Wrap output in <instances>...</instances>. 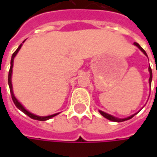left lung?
I'll return each instance as SVG.
<instances>
[{
	"label": "left lung",
	"mask_w": 157,
	"mask_h": 157,
	"mask_svg": "<svg viewBox=\"0 0 157 157\" xmlns=\"http://www.w3.org/2000/svg\"><path fill=\"white\" fill-rule=\"evenodd\" d=\"M134 44L136 46H137L141 51H142L146 56H147V53H146V52L142 49L141 46L139 45L137 43H134ZM148 57V56H147ZM148 71H149V85L151 86V81H152V70H151V68H150V66L148 67ZM100 114L102 115V116H104L105 118H106L107 120H109V121H116V122H121V121H128V120H129V119H131V118H133L135 115H136V113H135V114H133V115H131V116H129V117L128 118H125V119H119V118H116V117H113V116H112V115H110V114H108V113H105V112L103 111H100Z\"/></svg>",
	"instance_id": "obj_1"
}]
</instances>
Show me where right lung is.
I'll return each instance as SVG.
<instances>
[{
  "instance_id": "obj_1",
  "label": "right lung",
  "mask_w": 157,
  "mask_h": 157,
  "mask_svg": "<svg viewBox=\"0 0 157 157\" xmlns=\"http://www.w3.org/2000/svg\"><path fill=\"white\" fill-rule=\"evenodd\" d=\"M25 41V40H24ZM24 41L22 42V43H24ZM22 44H20V46L17 48V50L15 51L14 53H13V55H12V57H11V62H10V69H9V78H8V82H9V89H10V94H11V97H12V100L14 101V103H15V106L18 108V109H20L21 112H23L25 114H27L29 117H30L31 119H34V120H37V121H47V120H49V119H51V118L54 117V116H56L58 114V113H55V114H52V115H49V116H37V115H36V114H33V113H29V111H27L24 107H23V105H21V103L18 101V100H16V98L15 97V95H14V93H13V88H12V82H11V77H12V68H13V64H14V58L16 56V54H17V52H19V50L21 49V47Z\"/></svg>"
}]
</instances>
